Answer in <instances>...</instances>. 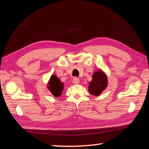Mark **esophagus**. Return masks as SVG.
<instances>
[{
  "label": "esophagus",
  "mask_w": 149,
  "mask_h": 149,
  "mask_svg": "<svg viewBox=\"0 0 149 149\" xmlns=\"http://www.w3.org/2000/svg\"><path fill=\"white\" fill-rule=\"evenodd\" d=\"M73 82L74 84H78L79 83V79L78 78H74L73 79Z\"/></svg>",
  "instance_id": "34e87169"
}]
</instances>
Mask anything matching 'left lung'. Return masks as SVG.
<instances>
[{
    "mask_svg": "<svg viewBox=\"0 0 149 149\" xmlns=\"http://www.w3.org/2000/svg\"><path fill=\"white\" fill-rule=\"evenodd\" d=\"M107 84V76L102 71L99 70L93 75L92 81L89 85V91L91 94L97 96L106 88Z\"/></svg>",
    "mask_w": 149,
    "mask_h": 149,
    "instance_id": "obj_1",
    "label": "left lung"
}]
</instances>
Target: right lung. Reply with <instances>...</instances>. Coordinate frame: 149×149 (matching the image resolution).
<instances>
[{"mask_svg":"<svg viewBox=\"0 0 149 149\" xmlns=\"http://www.w3.org/2000/svg\"><path fill=\"white\" fill-rule=\"evenodd\" d=\"M48 88L54 96L58 97L61 96L63 89V84L60 82V80L55 75H52L49 81Z\"/></svg>","mask_w":149,"mask_h":149,"instance_id":"1","label":"right lung"}]
</instances>
